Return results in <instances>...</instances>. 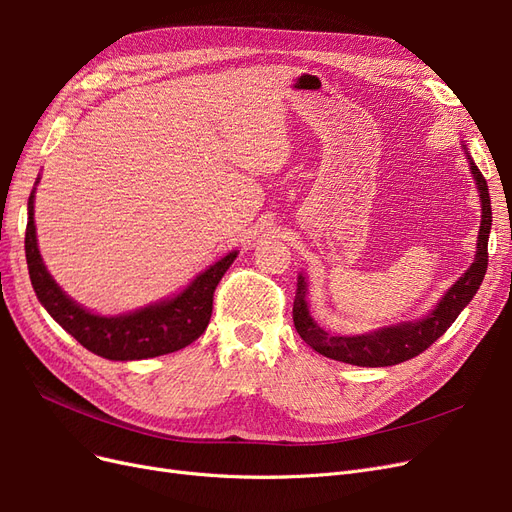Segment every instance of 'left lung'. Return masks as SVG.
I'll list each match as a JSON object with an SVG mask.
<instances>
[{
	"label": "left lung",
	"instance_id": "obj_1",
	"mask_svg": "<svg viewBox=\"0 0 512 512\" xmlns=\"http://www.w3.org/2000/svg\"><path fill=\"white\" fill-rule=\"evenodd\" d=\"M466 149V147H463ZM470 160L472 177L476 181V190L480 196V230H478V243H476V256L470 269L463 273L459 280L451 286L436 309H431L421 320L414 322H401L395 327H384L374 333L365 335H333L324 331L320 324L309 314L307 307V284L305 277L299 275L297 282V297H294L292 305V320L294 329L303 337V342L312 346L316 352L333 361H342L359 367H389L404 363L408 359H414L421 352H425L438 337L446 333V329L457 320L461 309L466 307L476 290L480 288V282L487 273V243H489V230H491V198L487 181L480 173L474 160Z\"/></svg>",
	"mask_w": 512,
	"mask_h": 512
}]
</instances>
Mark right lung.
<instances>
[{"label": "right lung", "mask_w": 512, "mask_h": 512, "mask_svg": "<svg viewBox=\"0 0 512 512\" xmlns=\"http://www.w3.org/2000/svg\"><path fill=\"white\" fill-rule=\"evenodd\" d=\"M25 258L38 301L61 329H66L83 348L104 356V359L138 361L181 350L205 333L213 312V292L222 275L235 262L237 252L226 254L207 271L196 275V280L173 299L141 307L123 316L91 314L79 303H74L44 267L36 239L32 192L27 203Z\"/></svg>", "instance_id": "add662e5"}]
</instances>
